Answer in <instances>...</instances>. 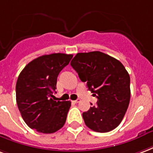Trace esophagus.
<instances>
[{
    "mask_svg": "<svg viewBox=\"0 0 153 153\" xmlns=\"http://www.w3.org/2000/svg\"><path fill=\"white\" fill-rule=\"evenodd\" d=\"M73 102L74 103V104H77V103L80 102V99H77V100H74Z\"/></svg>",
    "mask_w": 153,
    "mask_h": 153,
    "instance_id": "1",
    "label": "esophagus"
}]
</instances>
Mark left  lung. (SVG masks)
<instances>
[{"label": "left lung", "mask_w": 153, "mask_h": 153, "mask_svg": "<svg viewBox=\"0 0 153 153\" xmlns=\"http://www.w3.org/2000/svg\"><path fill=\"white\" fill-rule=\"evenodd\" d=\"M71 65L98 99L97 105L82 113L86 126L100 133L116 128L125 116L131 98L130 75L124 65L99 51L77 53Z\"/></svg>", "instance_id": "8db88e82"}]
</instances>
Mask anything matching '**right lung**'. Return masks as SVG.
Instances as JSON below:
<instances>
[{"label":"right lung","instance_id":"1","mask_svg":"<svg viewBox=\"0 0 153 153\" xmlns=\"http://www.w3.org/2000/svg\"><path fill=\"white\" fill-rule=\"evenodd\" d=\"M72 57V54L65 53L39 56L29 62L19 74L17 105L30 128L52 134L65 124L71 101L55 100L53 94L56 89L58 74Z\"/></svg>","mask_w":153,"mask_h":153}]
</instances>
